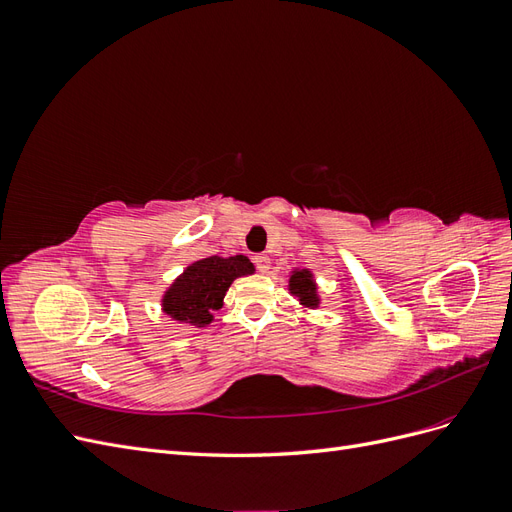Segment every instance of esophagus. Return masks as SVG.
<instances>
[{
    "mask_svg": "<svg viewBox=\"0 0 512 512\" xmlns=\"http://www.w3.org/2000/svg\"><path fill=\"white\" fill-rule=\"evenodd\" d=\"M254 262H256V269L260 273H267L271 269V258L267 254H256L254 256Z\"/></svg>",
    "mask_w": 512,
    "mask_h": 512,
    "instance_id": "esophagus-1",
    "label": "esophagus"
}]
</instances>
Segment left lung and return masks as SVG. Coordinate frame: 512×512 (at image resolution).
<instances>
[{
	"label": "left lung",
	"mask_w": 512,
	"mask_h": 512,
	"mask_svg": "<svg viewBox=\"0 0 512 512\" xmlns=\"http://www.w3.org/2000/svg\"><path fill=\"white\" fill-rule=\"evenodd\" d=\"M288 290L292 297H297L305 309H316L320 305L318 284L314 273L309 269H292L288 277Z\"/></svg>",
	"instance_id": "1"
}]
</instances>
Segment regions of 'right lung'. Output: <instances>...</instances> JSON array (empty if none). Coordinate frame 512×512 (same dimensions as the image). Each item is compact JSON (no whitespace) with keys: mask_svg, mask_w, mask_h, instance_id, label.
<instances>
[{"mask_svg":"<svg viewBox=\"0 0 512 512\" xmlns=\"http://www.w3.org/2000/svg\"><path fill=\"white\" fill-rule=\"evenodd\" d=\"M256 269L250 258L209 256L183 269L177 280L162 294V312L177 322L203 329L213 322V312L224 305L230 284L237 277L252 275Z\"/></svg>","mask_w":512,"mask_h":512,"instance_id":"1","label":"right lung"}]
</instances>
